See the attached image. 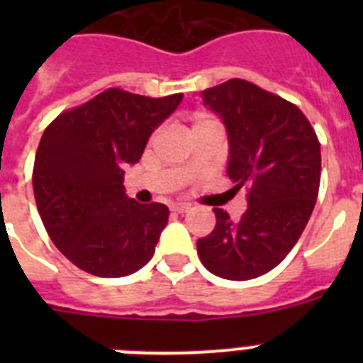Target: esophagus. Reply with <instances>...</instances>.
I'll use <instances>...</instances> for the list:
<instances>
[{"mask_svg":"<svg viewBox=\"0 0 363 363\" xmlns=\"http://www.w3.org/2000/svg\"><path fill=\"white\" fill-rule=\"evenodd\" d=\"M171 211H172V213H176V214H184V213H189V211H191V205H187V203H172L171 205Z\"/></svg>","mask_w":363,"mask_h":363,"instance_id":"esophagus-1","label":"esophagus"}]
</instances>
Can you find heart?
Masks as SVG:
<instances>
[{"label": "heart", "instance_id": "obj_1", "mask_svg": "<svg viewBox=\"0 0 363 363\" xmlns=\"http://www.w3.org/2000/svg\"><path fill=\"white\" fill-rule=\"evenodd\" d=\"M211 125H218V121L209 116H196L194 121H192V130L201 129V127H211Z\"/></svg>", "mask_w": 363, "mask_h": 363}]
</instances>
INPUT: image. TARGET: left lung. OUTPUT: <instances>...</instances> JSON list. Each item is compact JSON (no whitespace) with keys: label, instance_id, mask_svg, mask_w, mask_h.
<instances>
[{"label":"left lung","instance_id":"left-lung-1","mask_svg":"<svg viewBox=\"0 0 363 363\" xmlns=\"http://www.w3.org/2000/svg\"><path fill=\"white\" fill-rule=\"evenodd\" d=\"M203 104L229 134L227 176L247 187V211L233 221L214 209V230L196 242L207 271L252 280L277 267L301 236L320 189L318 136L294 104L245 79L205 89Z\"/></svg>","mask_w":363,"mask_h":363}]
</instances>
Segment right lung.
I'll return each mask as SVG.
<instances>
[{
    "instance_id": "1",
    "label": "right lung",
    "mask_w": 363,
    "mask_h": 363,
    "mask_svg": "<svg viewBox=\"0 0 363 363\" xmlns=\"http://www.w3.org/2000/svg\"><path fill=\"white\" fill-rule=\"evenodd\" d=\"M182 98L112 86L45 129L32 171L38 213L54 245L82 271L120 278L152 258L169 209L127 198L123 169L142 158L152 130Z\"/></svg>"
}]
</instances>
